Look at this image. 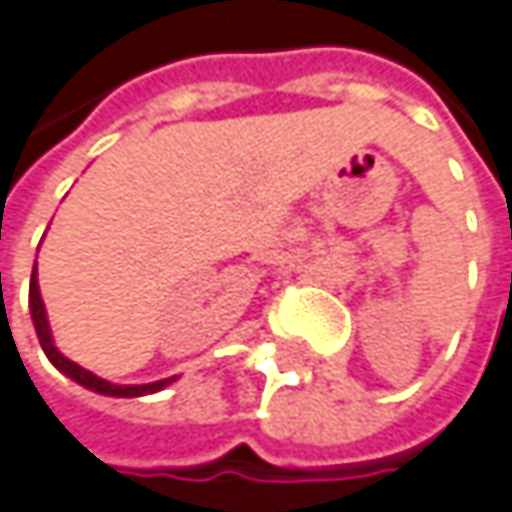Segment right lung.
<instances>
[{"instance_id":"obj_1","label":"right lung","mask_w":512,"mask_h":512,"mask_svg":"<svg viewBox=\"0 0 512 512\" xmlns=\"http://www.w3.org/2000/svg\"><path fill=\"white\" fill-rule=\"evenodd\" d=\"M29 309H32V324H35L38 342H41L44 354L50 357V363H53V366H56L62 375H68L71 381L83 384L86 390H95V393H101V396H122V399H131V396H146V393H155V390H161V387H167V384H170V378H167V381L140 384V387H119V384L101 381L98 375L86 372L83 366H77V363L65 360V357L56 351L53 339H50V324H47V312H44V303H41V294H38V279H35V273H32V282H29Z\"/></svg>"}]
</instances>
